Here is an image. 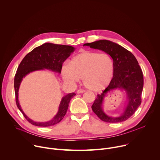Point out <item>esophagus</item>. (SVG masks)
Here are the masks:
<instances>
[{"instance_id": "obj_1", "label": "esophagus", "mask_w": 160, "mask_h": 160, "mask_svg": "<svg viewBox=\"0 0 160 160\" xmlns=\"http://www.w3.org/2000/svg\"><path fill=\"white\" fill-rule=\"evenodd\" d=\"M83 92H85V90H82V89H79L77 90V94H82Z\"/></svg>"}]
</instances>
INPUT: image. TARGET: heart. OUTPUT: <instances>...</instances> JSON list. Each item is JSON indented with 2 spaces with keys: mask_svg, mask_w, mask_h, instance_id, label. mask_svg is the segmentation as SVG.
<instances>
[{
  "mask_svg": "<svg viewBox=\"0 0 160 160\" xmlns=\"http://www.w3.org/2000/svg\"><path fill=\"white\" fill-rule=\"evenodd\" d=\"M62 77L68 83H75L82 78L84 86L92 91H100L111 82L115 64L106 53L83 51L72 58L70 63L62 67Z\"/></svg>",
  "mask_w": 160,
  "mask_h": 160,
  "instance_id": "obj_1",
  "label": "heart"
}]
</instances>
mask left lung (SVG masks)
I'll return each mask as SVG.
<instances>
[{
    "label": "left lung",
    "instance_id": "left-lung-1",
    "mask_svg": "<svg viewBox=\"0 0 160 160\" xmlns=\"http://www.w3.org/2000/svg\"><path fill=\"white\" fill-rule=\"evenodd\" d=\"M83 45L104 51L112 58L115 64L113 77L108 87L101 94L97 95L92 106V111L101 120L106 122L118 123L127 120L133 115L141 104L144 78L138 60L120 45L108 40H97L84 43ZM115 89L125 91L128 102L121 115L113 118L104 112L102 105L106 94Z\"/></svg>",
    "mask_w": 160,
    "mask_h": 160
}]
</instances>
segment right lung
<instances>
[{"mask_svg": "<svg viewBox=\"0 0 160 160\" xmlns=\"http://www.w3.org/2000/svg\"><path fill=\"white\" fill-rule=\"evenodd\" d=\"M75 50V48L70 45L45 43L27 54L19 64L14 77L16 102L18 109L31 124L38 127H50L58 123L66 115L70 100L76 94L72 92L62 98L58 112L51 120L45 122H35L27 116L19 104L18 92L22 79L32 72L45 69L60 74L62 63Z\"/></svg>", "mask_w": 160, "mask_h": 160, "instance_id": "1", "label": "right lung"}]
</instances>
